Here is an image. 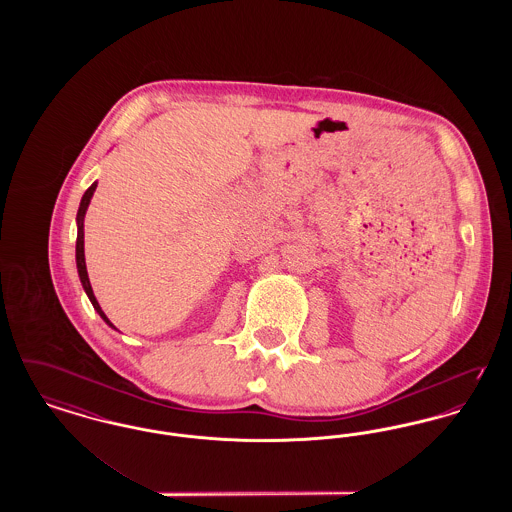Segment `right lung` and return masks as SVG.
Returning <instances> with one entry per match:
<instances>
[{
    "mask_svg": "<svg viewBox=\"0 0 512 512\" xmlns=\"http://www.w3.org/2000/svg\"><path fill=\"white\" fill-rule=\"evenodd\" d=\"M96 186H98V184L94 182V184L86 190V194L82 195V201H80V207H78V215H76V222H78V236H76V267H78L80 282H82L84 290L88 293V297H90L94 309L98 311L99 317L103 318L111 328H115V326L109 322V318L105 317V313L101 311V307H99L98 299H96L94 290H92V286H90V278H88V270H86V261H84V215H86V209H88V205H90L92 195L96 192Z\"/></svg>",
    "mask_w": 512,
    "mask_h": 512,
    "instance_id": "right-lung-1",
    "label": "right lung"
}]
</instances>
